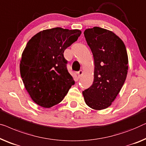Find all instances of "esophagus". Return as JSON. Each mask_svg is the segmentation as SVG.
Masks as SVG:
<instances>
[{
	"label": "esophagus",
	"mask_w": 146,
	"mask_h": 146,
	"mask_svg": "<svg viewBox=\"0 0 146 146\" xmlns=\"http://www.w3.org/2000/svg\"><path fill=\"white\" fill-rule=\"evenodd\" d=\"M77 74H78V78H80V77L82 76V75L83 74V71H82V70H80V71H78V72H77Z\"/></svg>",
	"instance_id": "esophagus-1"
}]
</instances>
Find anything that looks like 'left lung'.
<instances>
[{
  "label": "left lung",
  "mask_w": 146,
  "mask_h": 146,
  "mask_svg": "<svg viewBox=\"0 0 146 146\" xmlns=\"http://www.w3.org/2000/svg\"><path fill=\"white\" fill-rule=\"evenodd\" d=\"M84 33L94 56L95 68L94 82L82 94L88 106L102 110L111 105L125 82L127 52L123 41L111 31L94 27Z\"/></svg>",
  "instance_id": "8db88e82"
}]
</instances>
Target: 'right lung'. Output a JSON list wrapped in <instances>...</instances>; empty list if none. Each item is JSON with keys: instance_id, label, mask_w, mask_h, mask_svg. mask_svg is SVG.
I'll use <instances>...</instances> for the list:
<instances>
[{"instance_id": "add662e5", "label": "right lung", "mask_w": 146, "mask_h": 146, "mask_svg": "<svg viewBox=\"0 0 146 146\" xmlns=\"http://www.w3.org/2000/svg\"><path fill=\"white\" fill-rule=\"evenodd\" d=\"M81 33L78 29L54 27L40 31L27 42L20 61V74L31 98L39 106L57 105L74 84L64 51Z\"/></svg>"}]
</instances>
